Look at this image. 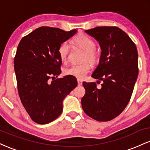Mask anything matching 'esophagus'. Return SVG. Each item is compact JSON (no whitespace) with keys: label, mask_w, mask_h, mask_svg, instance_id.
I'll list each match as a JSON object with an SVG mask.
<instances>
[{"label":"esophagus","mask_w":150,"mask_h":150,"mask_svg":"<svg viewBox=\"0 0 150 150\" xmlns=\"http://www.w3.org/2000/svg\"><path fill=\"white\" fill-rule=\"evenodd\" d=\"M82 80H80V79H77V85H82Z\"/></svg>","instance_id":"esophagus-1"}]
</instances>
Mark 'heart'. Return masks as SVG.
<instances>
[{"instance_id": "b5f03b06", "label": "heart", "mask_w": 150, "mask_h": 150, "mask_svg": "<svg viewBox=\"0 0 150 150\" xmlns=\"http://www.w3.org/2000/svg\"><path fill=\"white\" fill-rule=\"evenodd\" d=\"M75 43L79 47L85 51L84 54L82 63H73L65 68L63 72L66 75H71L76 78L82 79L89 73L90 70V64L96 65L99 62V53L96 51V43L92 38L85 34L77 35L74 39ZM70 44L68 42H63L59 46L58 49V53L59 57L62 61L65 62L68 60V55L70 52Z\"/></svg>"}]
</instances>
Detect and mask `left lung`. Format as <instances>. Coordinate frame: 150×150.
<instances>
[{"label": "left lung", "instance_id": "obj_1", "mask_svg": "<svg viewBox=\"0 0 150 150\" xmlns=\"http://www.w3.org/2000/svg\"><path fill=\"white\" fill-rule=\"evenodd\" d=\"M85 32L99 42L101 53L92 77L96 82H84L81 100L87 116L98 121L118 116L128 105L138 75V54L129 36L116 27H97Z\"/></svg>", "mask_w": 150, "mask_h": 150}]
</instances>
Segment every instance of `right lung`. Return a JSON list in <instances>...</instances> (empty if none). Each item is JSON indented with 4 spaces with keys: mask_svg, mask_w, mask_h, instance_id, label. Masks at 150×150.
Segmentation results:
<instances>
[{
    "mask_svg": "<svg viewBox=\"0 0 150 150\" xmlns=\"http://www.w3.org/2000/svg\"><path fill=\"white\" fill-rule=\"evenodd\" d=\"M76 32L42 27L19 44L14 59L19 96L35 123L46 124L56 119L63 111V99L76 87V78L71 75L56 79L61 73L58 47Z\"/></svg>",
    "mask_w": 150,
    "mask_h": 150,
    "instance_id": "add662e5",
    "label": "right lung"
}]
</instances>
